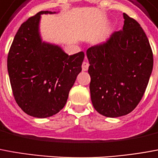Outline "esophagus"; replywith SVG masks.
Here are the masks:
<instances>
[{
    "label": "esophagus",
    "instance_id": "34e87169",
    "mask_svg": "<svg viewBox=\"0 0 158 158\" xmlns=\"http://www.w3.org/2000/svg\"><path fill=\"white\" fill-rule=\"evenodd\" d=\"M89 68V63L86 61H83L82 63V70L83 71H87Z\"/></svg>",
    "mask_w": 158,
    "mask_h": 158
}]
</instances>
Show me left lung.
I'll return each mask as SVG.
<instances>
[{
    "label": "left lung",
    "mask_w": 158,
    "mask_h": 158,
    "mask_svg": "<svg viewBox=\"0 0 158 158\" xmlns=\"http://www.w3.org/2000/svg\"><path fill=\"white\" fill-rule=\"evenodd\" d=\"M123 17L122 30L86 51L91 102L106 117L126 115L136 108L153 68V54L144 30L127 14Z\"/></svg>",
    "instance_id": "left-lung-1"
}]
</instances>
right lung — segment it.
I'll list each match as a JSON object with an SVG mask.
<instances>
[{"label":"right lung","instance_id":"add662e5","mask_svg":"<svg viewBox=\"0 0 158 158\" xmlns=\"http://www.w3.org/2000/svg\"><path fill=\"white\" fill-rule=\"evenodd\" d=\"M41 11L18 30L7 56V71L14 99L25 113L37 118L57 114L82 70L85 53L68 56L58 45L42 41Z\"/></svg>","mask_w":158,"mask_h":158}]
</instances>
